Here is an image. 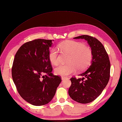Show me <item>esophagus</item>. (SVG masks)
Returning <instances> with one entry per match:
<instances>
[{"label": "esophagus", "mask_w": 122, "mask_h": 122, "mask_svg": "<svg viewBox=\"0 0 122 122\" xmlns=\"http://www.w3.org/2000/svg\"><path fill=\"white\" fill-rule=\"evenodd\" d=\"M61 78H62V80H65L66 79H67L68 78L67 77H64V76H62Z\"/></svg>", "instance_id": "obj_1"}]
</instances>
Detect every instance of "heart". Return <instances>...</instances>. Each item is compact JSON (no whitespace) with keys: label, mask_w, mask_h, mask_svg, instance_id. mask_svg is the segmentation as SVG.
Here are the masks:
<instances>
[{"label":"heart","mask_w":122,"mask_h":122,"mask_svg":"<svg viewBox=\"0 0 122 122\" xmlns=\"http://www.w3.org/2000/svg\"><path fill=\"white\" fill-rule=\"evenodd\" d=\"M61 52L70 54L68 60L69 64L60 65L55 69L56 75L66 76L75 72L77 68L82 71L88 67L92 59V51L89 47L83 43L74 40H67L58 45ZM48 58L53 65H57L59 62L60 56L57 49L53 48L49 51Z\"/></svg>","instance_id":"obj_1"}]
</instances>
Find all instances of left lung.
Instances as JSON below:
<instances>
[{
    "label": "left lung",
    "instance_id": "8db88e82",
    "mask_svg": "<svg viewBox=\"0 0 122 122\" xmlns=\"http://www.w3.org/2000/svg\"><path fill=\"white\" fill-rule=\"evenodd\" d=\"M74 38L85 39L92 53L90 66L79 75L83 77H71V84L68 90L69 95L73 100L86 104L100 96L108 84L110 78V60L104 47L96 38L88 35Z\"/></svg>",
    "mask_w": 122,
    "mask_h": 122
}]
</instances>
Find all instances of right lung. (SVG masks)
<instances>
[{
	"label": "right lung",
	"mask_w": 122,
	"mask_h": 122,
	"mask_svg": "<svg viewBox=\"0 0 122 122\" xmlns=\"http://www.w3.org/2000/svg\"><path fill=\"white\" fill-rule=\"evenodd\" d=\"M51 45V40L28 41L20 47L14 57L12 68L13 82L21 97L33 106L51 102L61 82L60 76L51 73L53 68L48 58Z\"/></svg>",
	"instance_id": "add662e5"
}]
</instances>
